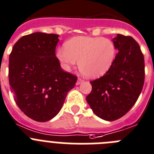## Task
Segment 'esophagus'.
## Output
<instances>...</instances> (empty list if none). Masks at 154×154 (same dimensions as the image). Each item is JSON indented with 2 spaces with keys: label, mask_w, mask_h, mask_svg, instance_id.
I'll use <instances>...</instances> for the list:
<instances>
[{
  "label": "esophagus",
  "mask_w": 154,
  "mask_h": 154,
  "mask_svg": "<svg viewBox=\"0 0 154 154\" xmlns=\"http://www.w3.org/2000/svg\"><path fill=\"white\" fill-rule=\"evenodd\" d=\"M83 81H84V80H83L82 78H81V77H78V78H77V83H76V85H81Z\"/></svg>",
  "instance_id": "esophagus-1"
}]
</instances>
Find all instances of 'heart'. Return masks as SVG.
I'll return each instance as SVG.
<instances>
[{"label":"heart","instance_id":"obj_1","mask_svg":"<svg viewBox=\"0 0 154 154\" xmlns=\"http://www.w3.org/2000/svg\"><path fill=\"white\" fill-rule=\"evenodd\" d=\"M116 56L114 42L101 37H74L57 50V57L64 69L69 70L79 60L80 70L91 78L105 74L113 65Z\"/></svg>","mask_w":154,"mask_h":154}]
</instances>
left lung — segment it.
<instances>
[{"label": "left lung", "instance_id": "1", "mask_svg": "<svg viewBox=\"0 0 154 154\" xmlns=\"http://www.w3.org/2000/svg\"><path fill=\"white\" fill-rule=\"evenodd\" d=\"M118 54L105 75L91 81L87 101L94 114L114 121L129 112L142 91L145 79L144 57L133 37L118 34L113 39Z\"/></svg>", "mask_w": 154, "mask_h": 154}]
</instances>
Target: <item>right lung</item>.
Instances as JSON below:
<instances>
[{"label":"right lung","mask_w":154,"mask_h":154,"mask_svg":"<svg viewBox=\"0 0 154 154\" xmlns=\"http://www.w3.org/2000/svg\"><path fill=\"white\" fill-rule=\"evenodd\" d=\"M58 36L42 32L24 35L9 56V85L14 101L35 121L57 116L77 82V76L64 72L56 57Z\"/></svg>","instance_id":"obj_1"}]
</instances>
